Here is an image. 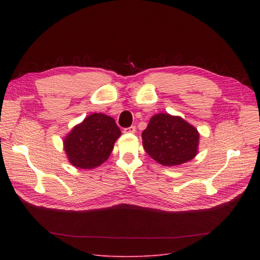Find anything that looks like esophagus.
Segmentation results:
<instances>
[{"instance_id": "obj_1", "label": "esophagus", "mask_w": 260, "mask_h": 260, "mask_svg": "<svg viewBox=\"0 0 260 260\" xmlns=\"http://www.w3.org/2000/svg\"><path fill=\"white\" fill-rule=\"evenodd\" d=\"M124 133H129V135H133V133H136V127L135 125H131L129 128H125L123 129Z\"/></svg>"}]
</instances>
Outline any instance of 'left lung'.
<instances>
[{"mask_svg": "<svg viewBox=\"0 0 260 260\" xmlns=\"http://www.w3.org/2000/svg\"><path fill=\"white\" fill-rule=\"evenodd\" d=\"M143 147L162 166H179L199 153L200 133L182 117L168 113L154 115L142 132Z\"/></svg>", "mask_w": 260, "mask_h": 260, "instance_id": "obj_1", "label": "left lung"}]
</instances>
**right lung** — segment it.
Returning a JSON list of instances; mask_svg holds the SVG:
<instances>
[{"label": "right lung", "mask_w": 260, "mask_h": 260, "mask_svg": "<svg viewBox=\"0 0 260 260\" xmlns=\"http://www.w3.org/2000/svg\"><path fill=\"white\" fill-rule=\"evenodd\" d=\"M120 136L121 131L114 118L94 113L67 133L62 145L68 161L74 167L94 169L108 159Z\"/></svg>", "instance_id": "right-lung-1"}]
</instances>
